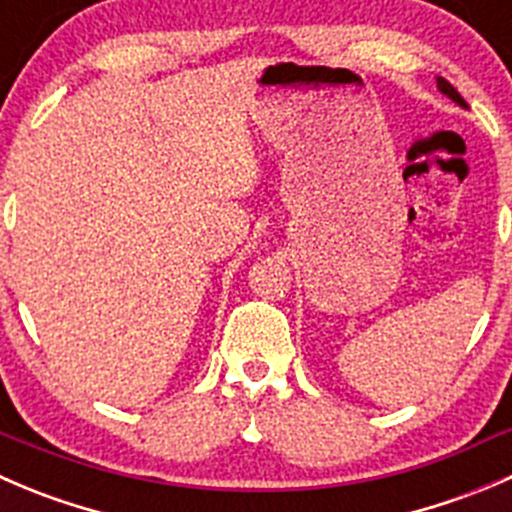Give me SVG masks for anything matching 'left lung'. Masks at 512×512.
<instances>
[{"label": "left lung", "mask_w": 512, "mask_h": 512, "mask_svg": "<svg viewBox=\"0 0 512 512\" xmlns=\"http://www.w3.org/2000/svg\"><path fill=\"white\" fill-rule=\"evenodd\" d=\"M438 89H440V94H445V97L450 99V102H455L458 104V107H463V109H468V104H465V99L460 97L458 94V89L453 87V84L448 82V79H443V77H438Z\"/></svg>", "instance_id": "1"}]
</instances>
